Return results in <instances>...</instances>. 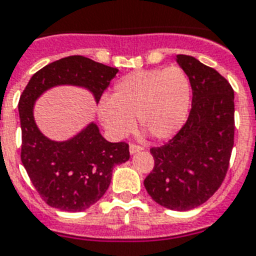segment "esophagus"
<instances>
[{"label":"esophagus","instance_id":"obj_1","mask_svg":"<svg viewBox=\"0 0 256 256\" xmlns=\"http://www.w3.org/2000/svg\"><path fill=\"white\" fill-rule=\"evenodd\" d=\"M142 150H143V147H140V146L130 144V154H136V152H140Z\"/></svg>","mask_w":256,"mask_h":256}]
</instances>
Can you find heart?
<instances>
[{"label":"heart","instance_id":"b5f03b06","mask_svg":"<svg viewBox=\"0 0 256 256\" xmlns=\"http://www.w3.org/2000/svg\"><path fill=\"white\" fill-rule=\"evenodd\" d=\"M191 84L178 66L130 72L117 82L110 98L98 105V118L113 139L132 132L134 117L154 139L174 136L188 120Z\"/></svg>","mask_w":256,"mask_h":256}]
</instances>
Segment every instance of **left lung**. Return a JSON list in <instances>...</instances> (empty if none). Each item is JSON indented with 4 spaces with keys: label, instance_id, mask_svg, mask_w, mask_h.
<instances>
[{
    "label": "left lung",
    "instance_id": "left-lung-1",
    "mask_svg": "<svg viewBox=\"0 0 256 256\" xmlns=\"http://www.w3.org/2000/svg\"><path fill=\"white\" fill-rule=\"evenodd\" d=\"M176 61L190 80L191 110L174 138L151 148L154 166L144 188L158 204L188 211L207 202L226 176L234 144V91L194 57L178 54Z\"/></svg>",
    "mask_w": 256,
    "mask_h": 256
}]
</instances>
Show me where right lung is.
Returning <instances> with one entry per match:
<instances>
[{"instance_id": "obj_1", "label": "right lung", "mask_w": 256, "mask_h": 256, "mask_svg": "<svg viewBox=\"0 0 256 256\" xmlns=\"http://www.w3.org/2000/svg\"><path fill=\"white\" fill-rule=\"evenodd\" d=\"M118 68L83 57L70 56L32 75L19 98L22 128V164L38 192L53 208L84 211L105 194L116 165L130 158L124 142L110 143L95 122H90L68 140L45 136L34 117L35 102L57 86H74L90 91L98 104Z\"/></svg>"}]
</instances>
